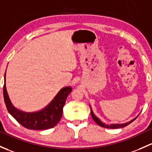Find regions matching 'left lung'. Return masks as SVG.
<instances>
[{
    "mask_svg": "<svg viewBox=\"0 0 152 152\" xmlns=\"http://www.w3.org/2000/svg\"><path fill=\"white\" fill-rule=\"evenodd\" d=\"M90 109H91V116H92V119H94V121H95V122L97 123L98 125H100V127H105V128H111V129H115V128H122V127H126V126H127L128 124H130L131 122H133L134 120H135V119H136L137 117H135V119H132V120L130 121V122H127V123H124V124H105V123L102 122L100 120V119L99 118H97L96 116H95V114H94L93 111H92V108H91L90 107Z\"/></svg>",
    "mask_w": 152,
    "mask_h": 152,
    "instance_id": "1",
    "label": "left lung"
}]
</instances>
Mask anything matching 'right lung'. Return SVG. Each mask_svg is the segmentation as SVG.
I'll return each mask as SVG.
<instances>
[{
	"label": "right lung",
	"mask_w": 152,
	"mask_h": 152,
	"mask_svg": "<svg viewBox=\"0 0 152 152\" xmlns=\"http://www.w3.org/2000/svg\"><path fill=\"white\" fill-rule=\"evenodd\" d=\"M71 91V87H64L42 110L36 112H25L15 108L11 102L6 90L5 73L4 97L8 111L20 124L30 130H47L57 125L63 116V108L67 97Z\"/></svg>",
	"instance_id": "right-lung-1"
}]
</instances>
